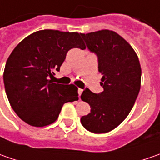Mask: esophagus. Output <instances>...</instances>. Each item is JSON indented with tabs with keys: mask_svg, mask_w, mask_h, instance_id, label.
<instances>
[{
	"mask_svg": "<svg viewBox=\"0 0 160 160\" xmlns=\"http://www.w3.org/2000/svg\"><path fill=\"white\" fill-rule=\"evenodd\" d=\"M83 89H80V88H79V89H78V94H79V95H81V94H82V92H83Z\"/></svg>",
	"mask_w": 160,
	"mask_h": 160,
	"instance_id": "34e87169",
	"label": "esophagus"
}]
</instances>
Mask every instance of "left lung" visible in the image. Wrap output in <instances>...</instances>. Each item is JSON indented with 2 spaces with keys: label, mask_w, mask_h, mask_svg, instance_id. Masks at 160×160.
I'll return each mask as SVG.
<instances>
[{
  "label": "left lung",
  "mask_w": 160,
  "mask_h": 160,
  "mask_svg": "<svg viewBox=\"0 0 160 160\" xmlns=\"http://www.w3.org/2000/svg\"><path fill=\"white\" fill-rule=\"evenodd\" d=\"M82 36L98 56L103 92L83 91L81 99L89 103L91 112L81 118V123L90 132L104 133L119 126L130 113L141 88L142 68L132 47L118 33L103 29Z\"/></svg>",
  "instance_id": "1"
}]
</instances>
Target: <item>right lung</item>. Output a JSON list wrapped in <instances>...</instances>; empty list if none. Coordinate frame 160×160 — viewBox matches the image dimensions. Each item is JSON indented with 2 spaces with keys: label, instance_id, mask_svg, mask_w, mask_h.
Returning <instances> with one entry per match:
<instances>
[{
  "label": "right lung",
  "instance_id": "add662e5",
  "mask_svg": "<svg viewBox=\"0 0 160 160\" xmlns=\"http://www.w3.org/2000/svg\"><path fill=\"white\" fill-rule=\"evenodd\" d=\"M77 32L45 29L29 34L10 53L3 72L9 104L24 122L42 127L54 123L66 102L78 100L74 84L53 83L72 48L85 49Z\"/></svg>",
  "mask_w": 160,
  "mask_h": 160
}]
</instances>
